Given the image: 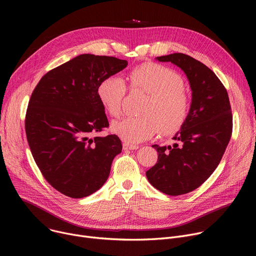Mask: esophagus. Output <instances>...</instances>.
<instances>
[{
	"instance_id": "esophagus-1",
	"label": "esophagus",
	"mask_w": 256,
	"mask_h": 256,
	"mask_svg": "<svg viewBox=\"0 0 256 256\" xmlns=\"http://www.w3.org/2000/svg\"><path fill=\"white\" fill-rule=\"evenodd\" d=\"M124 150H138L139 145L137 144H132V143H124Z\"/></svg>"
}]
</instances>
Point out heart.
<instances>
[{
    "label": "heart",
    "mask_w": 256,
    "mask_h": 256,
    "mask_svg": "<svg viewBox=\"0 0 256 256\" xmlns=\"http://www.w3.org/2000/svg\"><path fill=\"white\" fill-rule=\"evenodd\" d=\"M130 85L150 96L141 117L115 121L112 130L126 142L136 143L152 138L160 130L170 135L184 124L190 111V98L184 90L182 76L167 66L144 63L130 72ZM126 94V80L119 76H106L98 87V98L106 112L117 117Z\"/></svg>",
    "instance_id": "obj_1"
}]
</instances>
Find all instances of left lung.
<instances>
[{
    "label": "left lung",
    "instance_id": "left-lung-1",
    "mask_svg": "<svg viewBox=\"0 0 256 256\" xmlns=\"http://www.w3.org/2000/svg\"><path fill=\"white\" fill-rule=\"evenodd\" d=\"M156 59L180 67L192 91L189 115L172 138L176 143L152 145L158 163L146 172L156 190L178 196L197 189L218 167L232 137V108L221 80L204 63L182 52Z\"/></svg>",
    "mask_w": 256,
    "mask_h": 256
}]
</instances>
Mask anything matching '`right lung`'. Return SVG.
Wrapping results in <instances>:
<instances>
[{
  "instance_id": "right-lung-1",
  "label": "right lung",
  "mask_w": 256,
  "mask_h": 256,
  "mask_svg": "<svg viewBox=\"0 0 256 256\" xmlns=\"http://www.w3.org/2000/svg\"><path fill=\"white\" fill-rule=\"evenodd\" d=\"M126 66V60L83 54L44 74L32 93L26 139L44 178L65 196L83 198L100 190L122 150L116 135H92L109 126L98 87Z\"/></svg>"
}]
</instances>
